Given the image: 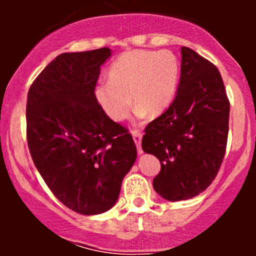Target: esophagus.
Wrapping results in <instances>:
<instances>
[{"mask_svg": "<svg viewBox=\"0 0 256 256\" xmlns=\"http://www.w3.org/2000/svg\"><path fill=\"white\" fill-rule=\"evenodd\" d=\"M131 134H132V137H134V143H136V146H137L138 154H142L143 150H142V148H140V140H142V134H140V131H138V130H132Z\"/></svg>", "mask_w": 256, "mask_h": 256, "instance_id": "obj_1", "label": "esophagus"}]
</instances>
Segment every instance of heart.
<instances>
[{
	"mask_svg": "<svg viewBox=\"0 0 256 256\" xmlns=\"http://www.w3.org/2000/svg\"><path fill=\"white\" fill-rule=\"evenodd\" d=\"M180 66L172 52L132 50L122 54L108 70V82L95 89V96L114 122L126 118L131 100L137 113L158 116L172 104L178 88Z\"/></svg>",
	"mask_w": 256,
	"mask_h": 256,
	"instance_id": "obj_1",
	"label": "heart"
}]
</instances>
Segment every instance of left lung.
<instances>
[{
	"label": "left lung",
	"mask_w": 256,
	"mask_h": 256,
	"mask_svg": "<svg viewBox=\"0 0 256 256\" xmlns=\"http://www.w3.org/2000/svg\"><path fill=\"white\" fill-rule=\"evenodd\" d=\"M228 116L230 102L218 68L182 46L177 95L142 138L143 150L160 161L152 186L161 198H192L212 184L225 155Z\"/></svg>",
	"instance_id": "obj_1"
}]
</instances>
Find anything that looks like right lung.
I'll return each mask as SVG.
<instances>
[{
	"instance_id": "1",
	"label": "right lung",
	"mask_w": 256,
	"mask_h": 256,
	"mask_svg": "<svg viewBox=\"0 0 256 256\" xmlns=\"http://www.w3.org/2000/svg\"><path fill=\"white\" fill-rule=\"evenodd\" d=\"M110 55L108 48L64 52L28 94L26 136L34 166L58 201L84 216L116 204L137 158L128 128L114 122L95 96Z\"/></svg>"
}]
</instances>
